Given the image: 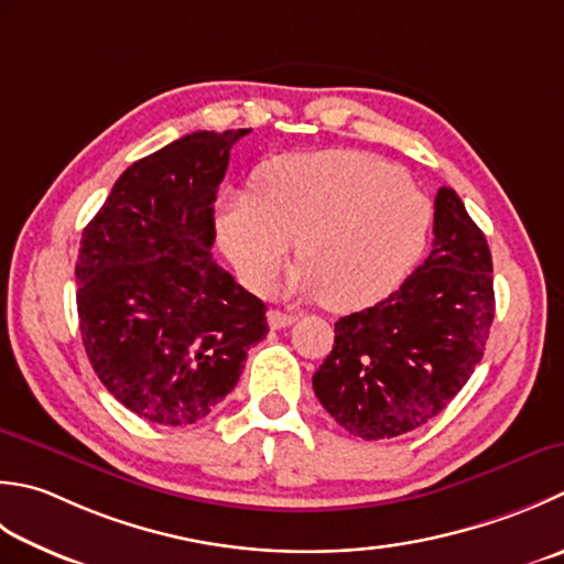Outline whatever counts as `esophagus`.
<instances>
[{
  "mask_svg": "<svg viewBox=\"0 0 564 564\" xmlns=\"http://www.w3.org/2000/svg\"><path fill=\"white\" fill-rule=\"evenodd\" d=\"M267 319H269V327L271 329H283V327H289V325L295 323V315L281 313V311H269Z\"/></svg>",
  "mask_w": 564,
  "mask_h": 564,
  "instance_id": "1",
  "label": "esophagus"
}]
</instances>
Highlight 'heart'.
I'll return each mask as SVG.
<instances>
[{"label": "heart", "mask_w": 564, "mask_h": 564, "mask_svg": "<svg viewBox=\"0 0 564 564\" xmlns=\"http://www.w3.org/2000/svg\"><path fill=\"white\" fill-rule=\"evenodd\" d=\"M433 203L373 153L329 149L269 161L253 191L227 193L217 235L249 289L267 293L297 241L293 289L335 313L383 301L427 249Z\"/></svg>", "instance_id": "1"}]
</instances>
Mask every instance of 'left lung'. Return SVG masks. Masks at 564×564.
Returning <instances> with one entry per match:
<instances>
[{"label": "left lung", "mask_w": 564, "mask_h": 564, "mask_svg": "<svg viewBox=\"0 0 564 564\" xmlns=\"http://www.w3.org/2000/svg\"><path fill=\"white\" fill-rule=\"evenodd\" d=\"M430 257L395 293L339 317L313 377L325 411L361 440L425 425L462 391L494 323L491 251L452 187L435 197Z\"/></svg>", "instance_id": "8db88e82"}]
</instances>
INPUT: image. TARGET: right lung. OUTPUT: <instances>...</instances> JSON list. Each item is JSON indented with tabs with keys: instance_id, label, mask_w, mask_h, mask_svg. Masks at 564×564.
Returning a JSON list of instances; mask_svg holds the SVG:
<instances>
[{
	"instance_id": "add662e5",
	"label": "right lung",
	"mask_w": 564,
	"mask_h": 564,
	"mask_svg": "<svg viewBox=\"0 0 564 564\" xmlns=\"http://www.w3.org/2000/svg\"><path fill=\"white\" fill-rule=\"evenodd\" d=\"M251 129L195 131L119 175L77 251V317L99 381L159 425L203 421L267 337V305L213 261L215 197Z\"/></svg>"
}]
</instances>
